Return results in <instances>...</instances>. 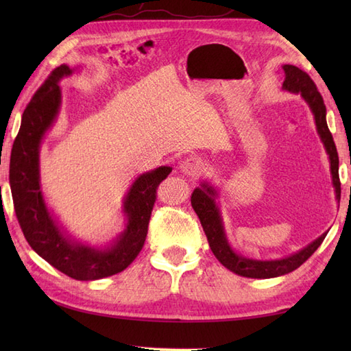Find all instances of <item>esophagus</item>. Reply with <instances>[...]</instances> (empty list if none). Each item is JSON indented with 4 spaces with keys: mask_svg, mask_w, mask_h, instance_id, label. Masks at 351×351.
I'll use <instances>...</instances> for the list:
<instances>
[{
    "mask_svg": "<svg viewBox=\"0 0 351 351\" xmlns=\"http://www.w3.org/2000/svg\"><path fill=\"white\" fill-rule=\"evenodd\" d=\"M180 167H181V171L184 175L191 176V178H197L205 171L206 164L202 158H200V156L191 155V156H189V158H185L181 162Z\"/></svg>",
    "mask_w": 351,
    "mask_h": 351,
    "instance_id": "obj_1",
    "label": "esophagus"
}]
</instances>
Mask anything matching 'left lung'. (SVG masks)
Here are the masks:
<instances>
[{
	"label": "left lung",
	"mask_w": 351,
	"mask_h": 351,
	"mask_svg": "<svg viewBox=\"0 0 351 351\" xmlns=\"http://www.w3.org/2000/svg\"><path fill=\"white\" fill-rule=\"evenodd\" d=\"M283 72H285V81H283L282 88L291 92V93H300L302 98L308 102V106L314 114L315 125L318 136L322 138L323 145L326 147V152L329 155L330 161V173H332V182L337 193V200L339 202L341 199V182H339V158L337 152V146L332 134L329 131V126L326 122V106L323 101V96L317 90V86L314 81L311 80L306 72L297 68L293 64H283ZM215 197H217V191L211 187L208 182H202L200 187L195 189L191 195V206L196 211L197 217L202 225L205 235L210 243V247L220 263L225 265L228 270L234 271L235 274L244 276V278L252 279H268V278H278V276L287 274L294 271L299 268L304 261L311 258L327 235L323 234L318 237L315 241L308 244L306 247L299 250L294 255L274 259V261H258L250 259L243 255H238L234 249L230 247L228 243V238L225 234V228H223L221 215L219 211V206L215 204Z\"/></svg>",
	"instance_id": "left-lung-1"
}]
</instances>
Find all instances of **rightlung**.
<instances>
[{
    "instance_id": "1",
    "label": "right lung",
    "mask_w": 351,
    "mask_h": 351,
    "mask_svg": "<svg viewBox=\"0 0 351 351\" xmlns=\"http://www.w3.org/2000/svg\"><path fill=\"white\" fill-rule=\"evenodd\" d=\"M71 73L69 66H58L28 102L12 147L9 180L14 213L32 249L72 279L96 280L123 271L143 249L156 187L166 180L171 167L161 166L134 181L123 200L125 229L106 247H90L66 237L42 196L39 149L45 132L54 123L60 108L58 81Z\"/></svg>"
}]
</instances>
